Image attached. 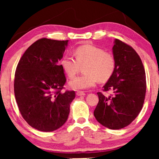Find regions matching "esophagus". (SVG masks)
Listing matches in <instances>:
<instances>
[{"mask_svg": "<svg viewBox=\"0 0 159 159\" xmlns=\"http://www.w3.org/2000/svg\"><path fill=\"white\" fill-rule=\"evenodd\" d=\"M76 94H77V95H78V96H82V95H85L83 91H77Z\"/></svg>", "mask_w": 159, "mask_h": 159, "instance_id": "obj_1", "label": "esophagus"}]
</instances>
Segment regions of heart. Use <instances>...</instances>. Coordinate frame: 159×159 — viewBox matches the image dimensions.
Listing matches in <instances>:
<instances>
[{
    "label": "heart",
    "mask_w": 159,
    "mask_h": 159,
    "mask_svg": "<svg viewBox=\"0 0 159 159\" xmlns=\"http://www.w3.org/2000/svg\"><path fill=\"white\" fill-rule=\"evenodd\" d=\"M76 57L66 53L61 61V66L69 77H73L84 65V74L77 76L69 82V85L74 90H86L93 88L97 80L106 82L114 73V57L103 49L93 45H83L75 51Z\"/></svg>",
    "instance_id": "1"
}]
</instances>
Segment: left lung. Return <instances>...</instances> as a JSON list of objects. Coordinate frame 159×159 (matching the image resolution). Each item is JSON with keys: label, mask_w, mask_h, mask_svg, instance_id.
I'll use <instances>...</instances> for the list:
<instances>
[{"label": "left lung", "mask_w": 159, "mask_h": 159, "mask_svg": "<svg viewBox=\"0 0 159 159\" xmlns=\"http://www.w3.org/2000/svg\"><path fill=\"white\" fill-rule=\"evenodd\" d=\"M116 65L103 90L112 96L98 93L99 101L94 111L96 120L104 127L119 129L138 116L146 92L145 72L142 61L131 46L115 39L112 48Z\"/></svg>", "instance_id": "left-lung-1"}]
</instances>
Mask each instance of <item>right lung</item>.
I'll return each instance as SVG.
<instances>
[{"label": "right lung", "mask_w": 159, "mask_h": 159, "mask_svg": "<svg viewBox=\"0 0 159 159\" xmlns=\"http://www.w3.org/2000/svg\"><path fill=\"white\" fill-rule=\"evenodd\" d=\"M69 40L42 38L27 49L17 65L14 94L19 111L34 129L52 132L64 125L75 91L61 93L66 82L58 61Z\"/></svg>", "instance_id": "1"}]
</instances>
